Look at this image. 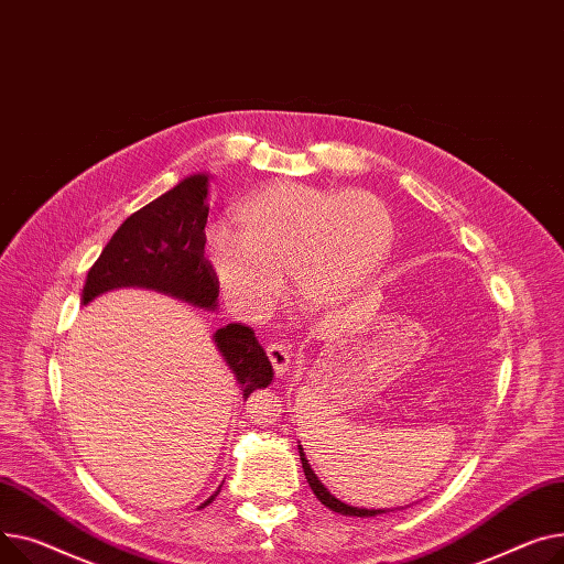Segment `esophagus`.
Returning a JSON list of instances; mask_svg holds the SVG:
<instances>
[{
  "label": "esophagus",
  "instance_id": "obj_1",
  "mask_svg": "<svg viewBox=\"0 0 564 564\" xmlns=\"http://www.w3.org/2000/svg\"><path fill=\"white\" fill-rule=\"evenodd\" d=\"M267 352H269V359H271V364H273V369H275L278 376H284V373L291 371V355H289L286 344H282V341L275 339V341H271V344L267 346Z\"/></svg>",
  "mask_w": 564,
  "mask_h": 564
}]
</instances>
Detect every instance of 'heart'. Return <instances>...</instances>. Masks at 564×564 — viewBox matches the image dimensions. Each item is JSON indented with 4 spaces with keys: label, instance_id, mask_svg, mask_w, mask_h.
<instances>
[{
    "label": "heart",
    "instance_id": "1",
    "mask_svg": "<svg viewBox=\"0 0 564 564\" xmlns=\"http://www.w3.org/2000/svg\"><path fill=\"white\" fill-rule=\"evenodd\" d=\"M237 227L205 231V252L229 303L267 314L289 280L305 312L337 307L367 284L393 246V218L369 191H325L275 182L235 212Z\"/></svg>",
    "mask_w": 564,
    "mask_h": 564
}]
</instances>
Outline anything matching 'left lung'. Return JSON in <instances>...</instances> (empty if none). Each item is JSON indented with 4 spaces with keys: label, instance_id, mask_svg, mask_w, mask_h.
Returning <instances> with one entry per match:
<instances>
[{
    "label": "left lung",
    "instance_id": "obj_1",
    "mask_svg": "<svg viewBox=\"0 0 564 564\" xmlns=\"http://www.w3.org/2000/svg\"><path fill=\"white\" fill-rule=\"evenodd\" d=\"M301 459H303V469H305V478H307V482H310V487H312V491L316 494V499L325 506V508H329L333 512H341V514H348V517H376V514H382L384 510H367V508H352V506H346V503H341L339 499H335L333 494H329L323 485H321V480L316 478V474L312 471V467L307 465V457H305V453H303V448H301Z\"/></svg>",
    "mask_w": 564,
    "mask_h": 564
}]
</instances>
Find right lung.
<instances>
[{
	"label": "right lung",
	"mask_w": 564,
	"mask_h": 564,
	"mask_svg": "<svg viewBox=\"0 0 564 564\" xmlns=\"http://www.w3.org/2000/svg\"><path fill=\"white\" fill-rule=\"evenodd\" d=\"M207 188L205 175H193L131 214L90 267L82 293L84 305L109 289L145 286L214 310L218 280L205 257ZM214 339L235 371L243 399L271 384L273 367L252 327L229 323ZM216 494L203 508L216 499Z\"/></svg>",
	"instance_id": "obj_1"
}]
</instances>
